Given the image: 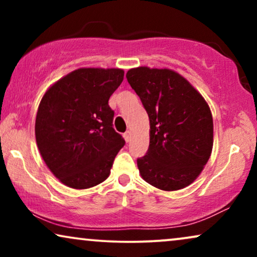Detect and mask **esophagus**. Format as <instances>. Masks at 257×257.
<instances>
[{
	"label": "esophagus",
	"instance_id": "1",
	"mask_svg": "<svg viewBox=\"0 0 257 257\" xmlns=\"http://www.w3.org/2000/svg\"><path fill=\"white\" fill-rule=\"evenodd\" d=\"M131 138H132V133H131V131H126V132L124 133V139L126 140V143L131 142Z\"/></svg>",
	"mask_w": 257,
	"mask_h": 257
}]
</instances>
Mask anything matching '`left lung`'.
<instances>
[{"label":"left lung","instance_id":"1","mask_svg":"<svg viewBox=\"0 0 257 257\" xmlns=\"http://www.w3.org/2000/svg\"><path fill=\"white\" fill-rule=\"evenodd\" d=\"M127 82L150 118V146L137 160L142 178L163 191L194 182L213 150V117L201 93L171 69L138 66Z\"/></svg>","mask_w":257,"mask_h":257}]
</instances>
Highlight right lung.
I'll return each mask as SVG.
<instances>
[{"mask_svg":"<svg viewBox=\"0 0 257 257\" xmlns=\"http://www.w3.org/2000/svg\"><path fill=\"white\" fill-rule=\"evenodd\" d=\"M122 79V69L80 68L44 93L35 136L45 165L63 185L86 189L110 175L125 140L112 127L108 99Z\"/></svg>","mask_w":257,"mask_h":257,"instance_id":"right-lung-1","label":"right lung"}]
</instances>
